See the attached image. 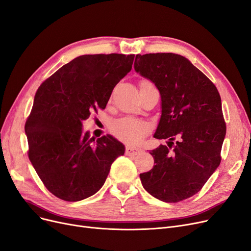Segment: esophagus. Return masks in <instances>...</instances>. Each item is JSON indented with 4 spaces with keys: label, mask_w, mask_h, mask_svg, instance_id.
Returning <instances> with one entry per match:
<instances>
[{
    "label": "esophagus",
    "mask_w": 251,
    "mask_h": 251,
    "mask_svg": "<svg viewBox=\"0 0 251 251\" xmlns=\"http://www.w3.org/2000/svg\"><path fill=\"white\" fill-rule=\"evenodd\" d=\"M125 154L127 156H136L137 154H139V150L130 148V147H126L125 149Z\"/></svg>",
    "instance_id": "obj_1"
}]
</instances>
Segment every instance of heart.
Listing matches in <instances>:
<instances>
[{"instance_id": "1", "label": "heart", "mask_w": 251, "mask_h": 251, "mask_svg": "<svg viewBox=\"0 0 251 251\" xmlns=\"http://www.w3.org/2000/svg\"><path fill=\"white\" fill-rule=\"evenodd\" d=\"M110 131L122 143L134 145L149 133L150 125L144 120L133 117H122L111 122Z\"/></svg>"}]
</instances>
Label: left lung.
<instances>
[{
	"label": "left lung",
	"instance_id": "left-lung-1",
	"mask_svg": "<svg viewBox=\"0 0 251 251\" xmlns=\"http://www.w3.org/2000/svg\"><path fill=\"white\" fill-rule=\"evenodd\" d=\"M134 69L161 94L162 115L154 137L169 138L167 146L151 151L155 165L139 174L141 183L163 202L188 199L203 188L222 160L226 127L220 93L178 54H137Z\"/></svg>",
	"mask_w": 251,
	"mask_h": 251
}]
</instances>
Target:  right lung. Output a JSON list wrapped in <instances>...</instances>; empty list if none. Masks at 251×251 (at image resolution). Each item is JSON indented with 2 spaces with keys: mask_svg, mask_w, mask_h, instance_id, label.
<instances>
[{
  "mask_svg": "<svg viewBox=\"0 0 251 251\" xmlns=\"http://www.w3.org/2000/svg\"><path fill=\"white\" fill-rule=\"evenodd\" d=\"M134 54L82 55L41 84L25 123L28 158L47 190L75 202L103 186L125 147L112 135L95 140L82 121L105 108L114 87L131 71Z\"/></svg>",
  "mask_w": 251,
  "mask_h": 251,
  "instance_id": "right-lung-1",
  "label": "right lung"
}]
</instances>
